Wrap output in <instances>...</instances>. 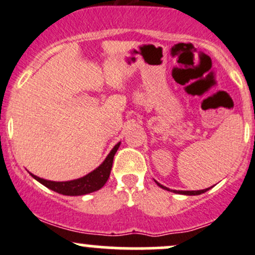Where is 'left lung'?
Returning <instances> with one entry per match:
<instances>
[{"instance_id":"left-lung-1","label":"left lung","mask_w":255,"mask_h":255,"mask_svg":"<svg viewBox=\"0 0 255 255\" xmlns=\"http://www.w3.org/2000/svg\"><path fill=\"white\" fill-rule=\"evenodd\" d=\"M156 184L159 185L160 188H162V189H166V190H168V188H166V187H164V185H161V184H159L158 182H156ZM208 189H210V188H207V189H204V190H191V191H182V190H173L174 193H178V194H184V195H200V194H204L205 191H207Z\"/></svg>"}]
</instances>
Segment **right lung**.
<instances>
[{
	"label": "right lung",
	"instance_id": "right-lung-1",
	"mask_svg": "<svg viewBox=\"0 0 255 255\" xmlns=\"http://www.w3.org/2000/svg\"><path fill=\"white\" fill-rule=\"evenodd\" d=\"M120 143L114 145V148L111 150V153L108 154V156L106 160L102 162L96 170H94L93 172H90L87 176L82 177L79 179H74V181L70 182H51L47 181V179L39 178V177L35 176V174L31 173V176L42 183L43 185H45L49 189L56 191V193L62 194V195H70V196H77V195H85V194L93 193L101 189L102 187L106 184V182L108 181L111 174V170H112L113 165V158L114 154L118 150Z\"/></svg>",
	"mask_w": 255,
	"mask_h": 255
}]
</instances>
